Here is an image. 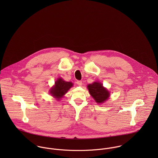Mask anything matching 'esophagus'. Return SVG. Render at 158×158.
Here are the masks:
<instances>
[{
	"mask_svg": "<svg viewBox=\"0 0 158 158\" xmlns=\"http://www.w3.org/2000/svg\"><path fill=\"white\" fill-rule=\"evenodd\" d=\"M77 85H78V86H82V84H83V83H82L81 81H77Z\"/></svg>",
	"mask_w": 158,
	"mask_h": 158,
	"instance_id": "1",
	"label": "esophagus"
}]
</instances>
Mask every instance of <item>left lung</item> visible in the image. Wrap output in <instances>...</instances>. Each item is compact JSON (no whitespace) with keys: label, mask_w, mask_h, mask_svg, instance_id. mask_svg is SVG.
<instances>
[{"label":"left lung","mask_w":158,"mask_h":158,"mask_svg":"<svg viewBox=\"0 0 158 158\" xmlns=\"http://www.w3.org/2000/svg\"><path fill=\"white\" fill-rule=\"evenodd\" d=\"M88 89L90 95L97 103L105 102L110 96V93L106 88L103 87V84L96 81L88 85Z\"/></svg>","instance_id":"obj_1"}]
</instances>
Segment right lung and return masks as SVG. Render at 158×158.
Here are the masks:
<instances>
[{
    "label": "right lung",
    "mask_w": 158,
    "mask_h": 158,
    "mask_svg": "<svg viewBox=\"0 0 158 158\" xmlns=\"http://www.w3.org/2000/svg\"><path fill=\"white\" fill-rule=\"evenodd\" d=\"M72 86L73 83L72 82L64 81L63 78H59L55 81V85L50 89V93L53 97L56 98L57 100H60Z\"/></svg>",
    "instance_id": "1"
}]
</instances>
